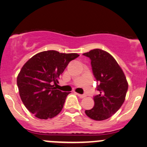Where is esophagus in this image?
I'll list each match as a JSON object with an SVG mask.
<instances>
[{
	"label": "esophagus",
	"mask_w": 147,
	"mask_h": 147,
	"mask_svg": "<svg viewBox=\"0 0 147 147\" xmlns=\"http://www.w3.org/2000/svg\"><path fill=\"white\" fill-rule=\"evenodd\" d=\"M77 95H78V97H80V98H83L86 96L85 95H82V94H79V93H77Z\"/></svg>",
	"instance_id": "esophagus-1"
}]
</instances>
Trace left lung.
Wrapping results in <instances>:
<instances>
[{
  "instance_id": "8db88e82",
  "label": "left lung",
  "mask_w": 147,
  "mask_h": 147,
  "mask_svg": "<svg viewBox=\"0 0 147 147\" xmlns=\"http://www.w3.org/2000/svg\"><path fill=\"white\" fill-rule=\"evenodd\" d=\"M90 59L92 73L99 85L98 95L93 97L94 106L85 114L95 121H102L113 116L121 107L128 90V82L116 59L105 51L92 49L83 54Z\"/></svg>"
}]
</instances>
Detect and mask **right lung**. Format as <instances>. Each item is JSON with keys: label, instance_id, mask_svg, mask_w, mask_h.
Instances as JSON below:
<instances>
[{"label": "right lung", "instance_id": "add662e5", "mask_svg": "<svg viewBox=\"0 0 147 147\" xmlns=\"http://www.w3.org/2000/svg\"><path fill=\"white\" fill-rule=\"evenodd\" d=\"M80 55L48 50L28 59L17 77L19 95L26 108L40 119H52L59 114L69 92L55 87L69 62Z\"/></svg>", "mask_w": 147, "mask_h": 147}]
</instances>
